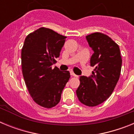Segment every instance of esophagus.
<instances>
[{
    "mask_svg": "<svg viewBox=\"0 0 134 134\" xmlns=\"http://www.w3.org/2000/svg\"><path fill=\"white\" fill-rule=\"evenodd\" d=\"M70 74H71V76H76H76H78L76 74H75L74 72H73L72 71H71L70 72Z\"/></svg>",
    "mask_w": 134,
    "mask_h": 134,
    "instance_id": "34e87169",
    "label": "esophagus"
}]
</instances>
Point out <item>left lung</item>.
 Wrapping results in <instances>:
<instances>
[{"label":"left lung","instance_id":"8db88e82","mask_svg":"<svg viewBox=\"0 0 134 134\" xmlns=\"http://www.w3.org/2000/svg\"><path fill=\"white\" fill-rule=\"evenodd\" d=\"M94 53L90 63L94 71L88 77L80 76V85L76 91L80 102L88 107L103 103L110 97L118 83L122 59L119 46L101 33L86 36Z\"/></svg>","mask_w":134,"mask_h":134}]
</instances>
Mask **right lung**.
Listing matches in <instances>:
<instances>
[{"mask_svg":"<svg viewBox=\"0 0 134 134\" xmlns=\"http://www.w3.org/2000/svg\"><path fill=\"white\" fill-rule=\"evenodd\" d=\"M66 38L52 29L41 27L26 37L21 50L22 72L27 89L34 101L45 108L58 104L70 77L69 71L52 68Z\"/></svg>","mask_w":134,"mask_h":134,"instance_id":"right-lung-1","label":"right lung"}]
</instances>
